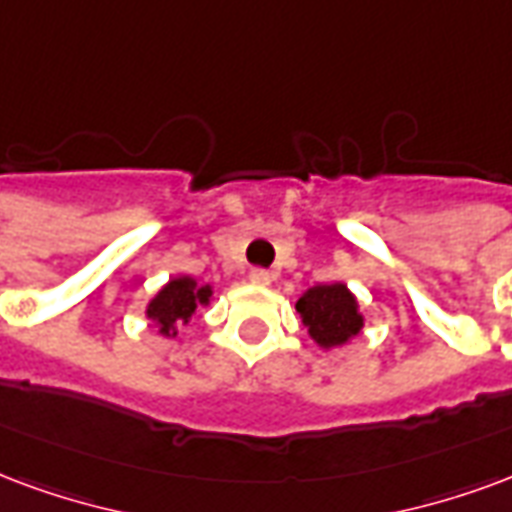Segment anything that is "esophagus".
<instances>
[{
    "label": "esophagus",
    "mask_w": 512,
    "mask_h": 512,
    "mask_svg": "<svg viewBox=\"0 0 512 512\" xmlns=\"http://www.w3.org/2000/svg\"><path fill=\"white\" fill-rule=\"evenodd\" d=\"M249 282H252V285L266 287L274 282V274H271V271H266V268H252V271H249Z\"/></svg>",
    "instance_id": "1"
}]
</instances>
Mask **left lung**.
<instances>
[{
    "instance_id": "obj_1",
    "label": "left lung",
    "mask_w": 512,
    "mask_h": 512,
    "mask_svg": "<svg viewBox=\"0 0 512 512\" xmlns=\"http://www.w3.org/2000/svg\"><path fill=\"white\" fill-rule=\"evenodd\" d=\"M301 320L312 333V339L323 347L344 344L350 336L361 331L363 317L358 314V304L344 285H317L306 290L295 304Z\"/></svg>"
}]
</instances>
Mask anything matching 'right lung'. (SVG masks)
<instances>
[{
  "label": "right lung",
  "mask_w": 512,
  "mask_h": 512,
  "mask_svg": "<svg viewBox=\"0 0 512 512\" xmlns=\"http://www.w3.org/2000/svg\"><path fill=\"white\" fill-rule=\"evenodd\" d=\"M208 298H211V287H198L195 279H189V276L170 279L168 287L149 304V317L160 325L165 336H170V333H176L173 331L176 325L189 323L195 309L208 304Z\"/></svg>",
  "instance_id": "right-lung-1"
}]
</instances>
